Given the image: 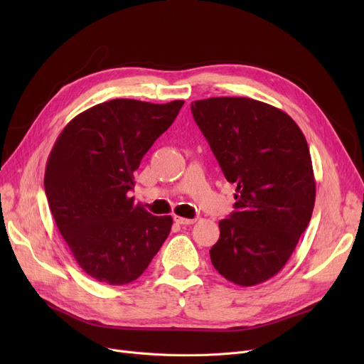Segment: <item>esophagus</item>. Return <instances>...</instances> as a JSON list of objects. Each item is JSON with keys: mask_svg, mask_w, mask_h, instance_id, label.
<instances>
[{"mask_svg": "<svg viewBox=\"0 0 364 364\" xmlns=\"http://www.w3.org/2000/svg\"><path fill=\"white\" fill-rule=\"evenodd\" d=\"M174 221H176L177 224H181V225H190V224L196 223L195 218H184V217H178V215L174 217Z\"/></svg>", "mask_w": 364, "mask_h": 364, "instance_id": "obj_1", "label": "esophagus"}]
</instances>
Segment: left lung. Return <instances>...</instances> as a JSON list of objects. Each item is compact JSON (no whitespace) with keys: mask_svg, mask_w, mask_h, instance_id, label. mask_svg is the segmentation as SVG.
<instances>
[{"mask_svg":"<svg viewBox=\"0 0 364 364\" xmlns=\"http://www.w3.org/2000/svg\"><path fill=\"white\" fill-rule=\"evenodd\" d=\"M192 113L224 177L236 184V211L218 224L213 265L235 284L262 283L288 262L311 220L307 140L288 113L254 99L196 100Z\"/></svg>","mask_w":364,"mask_h":364,"instance_id":"left-lung-1","label":"left lung"}]
</instances>
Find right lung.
<instances>
[{
  "mask_svg": "<svg viewBox=\"0 0 364 364\" xmlns=\"http://www.w3.org/2000/svg\"><path fill=\"white\" fill-rule=\"evenodd\" d=\"M183 105H95L76 114L50 151V211L76 262L97 282L121 286L139 279L171 232V215H151L128 192L146 151Z\"/></svg>",
  "mask_w": 364,
  "mask_h": 364,
  "instance_id": "right-lung-1",
  "label": "right lung"
}]
</instances>
